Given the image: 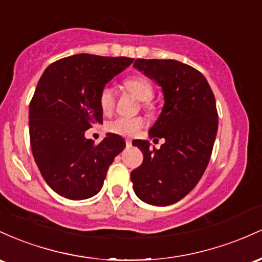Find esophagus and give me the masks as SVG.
<instances>
[{
    "instance_id": "1",
    "label": "esophagus",
    "mask_w": 262,
    "mask_h": 262,
    "mask_svg": "<svg viewBox=\"0 0 262 262\" xmlns=\"http://www.w3.org/2000/svg\"><path fill=\"white\" fill-rule=\"evenodd\" d=\"M132 146V141L131 140H126V147H131Z\"/></svg>"
}]
</instances>
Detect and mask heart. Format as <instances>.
I'll use <instances>...</instances> for the list:
<instances>
[{
    "label": "heart",
    "mask_w": 262,
    "mask_h": 262,
    "mask_svg": "<svg viewBox=\"0 0 262 262\" xmlns=\"http://www.w3.org/2000/svg\"><path fill=\"white\" fill-rule=\"evenodd\" d=\"M123 86H125L127 92H130L132 95H135L137 99L142 101L143 107L147 108V110H152L154 102H152L151 99L154 98L155 89L154 85H152L148 79L142 75L131 76V78H127L123 81ZM115 90L111 86H105L99 96V105L102 113L106 114V115L113 113L114 108H115ZM143 126H145V119L143 117L120 116L116 117L111 122H108L107 128L110 132L120 135V136L132 137L139 134V131Z\"/></svg>",
    "instance_id": "b5f03b06"
}]
</instances>
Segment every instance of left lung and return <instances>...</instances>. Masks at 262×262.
Segmentation results:
<instances>
[{
  "mask_svg": "<svg viewBox=\"0 0 262 262\" xmlns=\"http://www.w3.org/2000/svg\"><path fill=\"white\" fill-rule=\"evenodd\" d=\"M134 67L162 88V113L148 134L164 143L157 149L148 141L132 142L143 162L131 181L141 201L166 207L184 198L207 168L218 131L215 98L204 75L178 60L136 59Z\"/></svg>",
  "mask_w": 262,
  "mask_h": 262,
  "instance_id": "8db88e82",
  "label": "left lung"
}]
</instances>
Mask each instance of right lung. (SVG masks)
Instances as JSON below:
<instances>
[{"mask_svg":"<svg viewBox=\"0 0 262 262\" xmlns=\"http://www.w3.org/2000/svg\"><path fill=\"white\" fill-rule=\"evenodd\" d=\"M132 61L75 54L52 63L38 81L29 104L32 154L44 181L64 198L98 194L108 166L125 148L119 135L107 134L95 145L85 131L102 123L100 93Z\"/></svg>","mask_w":262,"mask_h":262,"instance_id":"add662e5","label":"right lung"}]
</instances>
